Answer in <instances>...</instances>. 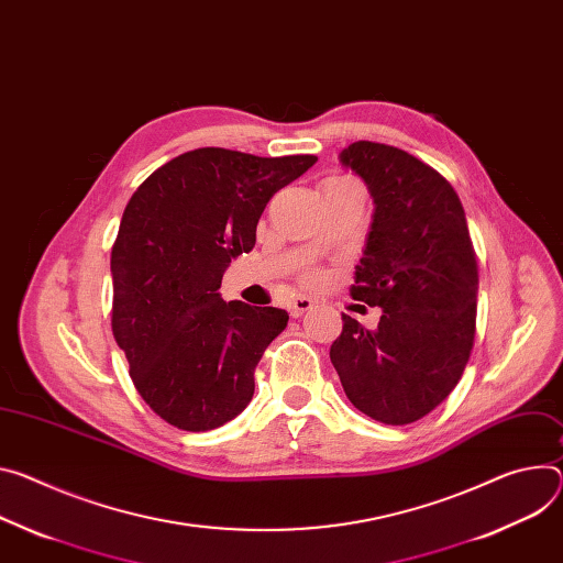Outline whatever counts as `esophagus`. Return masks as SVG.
Wrapping results in <instances>:
<instances>
[{
    "instance_id": "34e87169",
    "label": "esophagus",
    "mask_w": 563,
    "mask_h": 563,
    "mask_svg": "<svg viewBox=\"0 0 563 563\" xmlns=\"http://www.w3.org/2000/svg\"><path fill=\"white\" fill-rule=\"evenodd\" d=\"M287 310H289V314L294 319H298L302 314H308L310 310H314V300L312 298H305V296H296V298H291L287 302Z\"/></svg>"
}]
</instances>
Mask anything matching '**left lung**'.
<instances>
[{"mask_svg": "<svg viewBox=\"0 0 563 563\" xmlns=\"http://www.w3.org/2000/svg\"><path fill=\"white\" fill-rule=\"evenodd\" d=\"M341 164L375 216L350 296L382 308L375 330L343 314L330 347L347 399L384 424H411L449 397L476 334L478 263L453 186L408 152L356 141Z\"/></svg>", "mask_w": 563, "mask_h": 563, "instance_id": "obj_1", "label": "left lung"}]
</instances>
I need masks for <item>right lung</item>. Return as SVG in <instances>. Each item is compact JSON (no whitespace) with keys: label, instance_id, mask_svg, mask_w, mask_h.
Instances as JSON below:
<instances>
[{"label":"right lung","instance_id":"add662e5","mask_svg":"<svg viewBox=\"0 0 563 563\" xmlns=\"http://www.w3.org/2000/svg\"><path fill=\"white\" fill-rule=\"evenodd\" d=\"M314 155L255 157L197 147L130 197L112 246V332L145 404L181 431L240 416L253 373L287 312L222 300V276L255 244L267 201Z\"/></svg>","mask_w":563,"mask_h":563}]
</instances>
